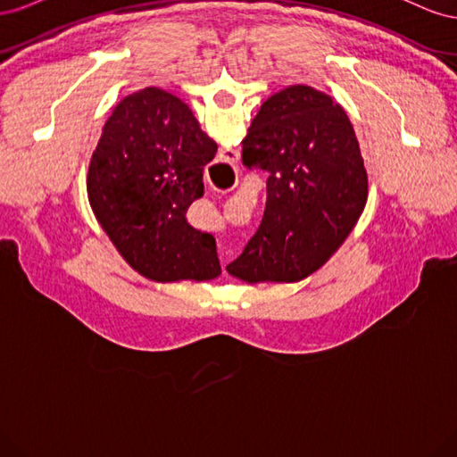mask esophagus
Segmentation results:
<instances>
[{
    "label": "esophagus",
    "instance_id": "esophagus-1",
    "mask_svg": "<svg viewBox=\"0 0 457 457\" xmlns=\"http://www.w3.org/2000/svg\"><path fill=\"white\" fill-rule=\"evenodd\" d=\"M223 158H225L228 163H237V162L240 160V154H238V150L227 148V150H223Z\"/></svg>",
    "mask_w": 457,
    "mask_h": 457
}]
</instances>
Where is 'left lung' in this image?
<instances>
[{
	"mask_svg": "<svg viewBox=\"0 0 457 457\" xmlns=\"http://www.w3.org/2000/svg\"><path fill=\"white\" fill-rule=\"evenodd\" d=\"M242 162L269 173L267 204L228 274L250 284L307 278L347 240L368 200L349 116L329 95L289 86L261 104Z\"/></svg>",
	"mask_w": 457,
	"mask_h": 457,
	"instance_id": "obj_1",
	"label": "left lung"
}]
</instances>
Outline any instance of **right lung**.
I'll list each match as a JSON object with an SVG mask.
<instances>
[{
	"label": "right lung",
	"instance_id": "right-lung-1",
	"mask_svg": "<svg viewBox=\"0 0 457 457\" xmlns=\"http://www.w3.org/2000/svg\"><path fill=\"white\" fill-rule=\"evenodd\" d=\"M215 152L188 104L160 87L128 95L106 120L87 171L89 204L120 255L148 280L220 274L215 238L185 217L204 196Z\"/></svg>",
	"mask_w": 457,
	"mask_h": 457
}]
</instances>
